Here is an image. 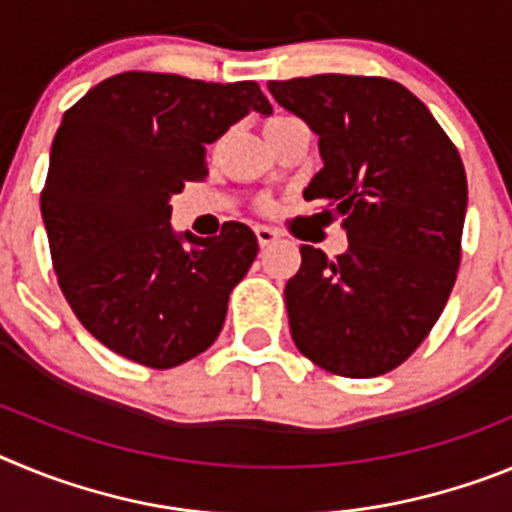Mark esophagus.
Here are the masks:
<instances>
[{"label":"esophagus","instance_id":"1","mask_svg":"<svg viewBox=\"0 0 512 512\" xmlns=\"http://www.w3.org/2000/svg\"><path fill=\"white\" fill-rule=\"evenodd\" d=\"M253 233H256V238H259V246H261V248L271 246V243H274V241H277V238H279L277 230L266 228V225H256V228H253Z\"/></svg>","mask_w":512,"mask_h":512}]
</instances>
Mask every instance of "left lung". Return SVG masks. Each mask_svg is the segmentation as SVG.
I'll list each match as a JSON object with an SVG mask.
<instances>
[{
  "label": "left lung",
  "instance_id": "left-lung-1",
  "mask_svg": "<svg viewBox=\"0 0 512 512\" xmlns=\"http://www.w3.org/2000/svg\"><path fill=\"white\" fill-rule=\"evenodd\" d=\"M284 110L318 135L323 169L305 200L341 217L348 251L302 246L284 287L302 356L338 377L392 372L431 333L461 261L467 174L436 117L382 76L269 81Z\"/></svg>",
  "mask_w": 512,
  "mask_h": 512
}]
</instances>
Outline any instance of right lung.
Wrapping results in <instances>:
<instances>
[{
    "label": "right lung",
    "instance_id": "right-lung-1",
    "mask_svg": "<svg viewBox=\"0 0 512 512\" xmlns=\"http://www.w3.org/2000/svg\"><path fill=\"white\" fill-rule=\"evenodd\" d=\"M251 110L271 112L256 81L125 71L63 115L40 212L63 297L115 354L171 369L220 336L259 241L235 220L215 238L176 235L169 200L205 179V146Z\"/></svg>",
    "mask_w": 512,
    "mask_h": 512
}]
</instances>
